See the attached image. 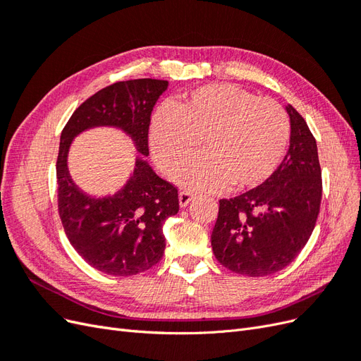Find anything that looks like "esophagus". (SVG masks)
I'll use <instances>...</instances> for the list:
<instances>
[{"label":"esophagus","instance_id":"34e87169","mask_svg":"<svg viewBox=\"0 0 361 361\" xmlns=\"http://www.w3.org/2000/svg\"><path fill=\"white\" fill-rule=\"evenodd\" d=\"M192 199H194V194L192 192L182 191L179 194V204H180V207H187Z\"/></svg>","mask_w":361,"mask_h":361}]
</instances>
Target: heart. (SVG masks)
<instances>
[{
  "label": "heart",
  "mask_w": 361,
  "mask_h": 361,
  "mask_svg": "<svg viewBox=\"0 0 361 361\" xmlns=\"http://www.w3.org/2000/svg\"><path fill=\"white\" fill-rule=\"evenodd\" d=\"M289 122L283 108L231 84L199 87L161 106L150 126V149L159 169L174 174L199 149L206 155L178 174L185 187L200 191L256 188L285 157Z\"/></svg>",
  "instance_id": "1"
}]
</instances>
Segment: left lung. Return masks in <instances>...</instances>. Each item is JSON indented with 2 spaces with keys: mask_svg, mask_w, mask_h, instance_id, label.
I'll return each mask as SVG.
<instances>
[{
  "mask_svg": "<svg viewBox=\"0 0 361 361\" xmlns=\"http://www.w3.org/2000/svg\"><path fill=\"white\" fill-rule=\"evenodd\" d=\"M289 150L271 178L235 199L220 200L212 251L236 274L264 277L286 268L307 244L318 220L322 179L316 140L286 105Z\"/></svg>",
  "mask_w": 361,
  "mask_h": 361,
  "instance_id": "8db88e82",
  "label": "left lung"
}]
</instances>
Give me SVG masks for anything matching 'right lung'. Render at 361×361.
<instances>
[{
  "instance_id": "obj_1",
  "label": "right lung",
  "mask_w": 361,
  "mask_h": 361,
  "mask_svg": "<svg viewBox=\"0 0 361 361\" xmlns=\"http://www.w3.org/2000/svg\"><path fill=\"white\" fill-rule=\"evenodd\" d=\"M169 81H120L94 93L76 108L60 137L57 158L59 214L72 247L104 274L129 277L147 271L164 256L162 226L179 211L178 190L149 166L152 110ZM116 127L131 139L140 155L124 187L111 196L84 193L70 178L71 141L87 128Z\"/></svg>"
}]
</instances>
